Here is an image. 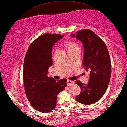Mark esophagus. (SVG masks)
<instances>
[{"label":"esophagus","mask_w":127,"mask_h":127,"mask_svg":"<svg viewBox=\"0 0 127 127\" xmlns=\"http://www.w3.org/2000/svg\"><path fill=\"white\" fill-rule=\"evenodd\" d=\"M74 82L73 81H71V80H68L67 81V86H70V85H73V84H74Z\"/></svg>","instance_id":"34e87169"}]
</instances>
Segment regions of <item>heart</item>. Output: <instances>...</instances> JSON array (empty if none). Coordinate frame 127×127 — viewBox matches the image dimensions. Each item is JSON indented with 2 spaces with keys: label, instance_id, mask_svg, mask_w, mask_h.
Segmentation results:
<instances>
[{
  "label": "heart",
  "instance_id": "b5f03b06",
  "mask_svg": "<svg viewBox=\"0 0 127 127\" xmlns=\"http://www.w3.org/2000/svg\"><path fill=\"white\" fill-rule=\"evenodd\" d=\"M66 46L68 51H70L76 49H79L77 44L74 42L68 41L66 43Z\"/></svg>",
  "mask_w": 127,
  "mask_h": 127
}]
</instances>
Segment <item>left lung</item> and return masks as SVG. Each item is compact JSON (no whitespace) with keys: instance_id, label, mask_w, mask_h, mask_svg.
<instances>
[{"instance_id":"1","label":"left lung","mask_w":127,"mask_h":127,"mask_svg":"<svg viewBox=\"0 0 127 127\" xmlns=\"http://www.w3.org/2000/svg\"><path fill=\"white\" fill-rule=\"evenodd\" d=\"M82 42L84 54L82 65L90 71L88 83L85 85L77 80L81 92L76 97L80 103L90 105L95 103L103 96L109 85L111 76V62L109 51L104 42L89 29L78 31L71 34Z\"/></svg>"}]
</instances>
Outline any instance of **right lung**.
Listing matches in <instances>:
<instances>
[{
    "mask_svg": "<svg viewBox=\"0 0 127 127\" xmlns=\"http://www.w3.org/2000/svg\"><path fill=\"white\" fill-rule=\"evenodd\" d=\"M64 37L60 34H45L29 46L23 63V79L25 93L34 109L48 113L56 108L57 95L67 86V80L56 81L47 76L53 65L51 51L57 41Z\"/></svg>",
    "mask_w": 127,
    "mask_h": 127,
    "instance_id": "right-lung-1",
    "label": "right lung"
}]
</instances>
